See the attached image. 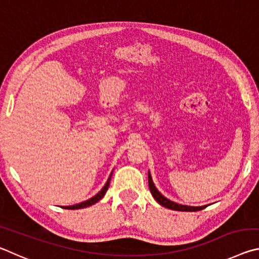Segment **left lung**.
Returning a JSON list of instances; mask_svg holds the SVG:
<instances>
[{"label": "left lung", "mask_w": 259, "mask_h": 259, "mask_svg": "<svg viewBox=\"0 0 259 259\" xmlns=\"http://www.w3.org/2000/svg\"><path fill=\"white\" fill-rule=\"evenodd\" d=\"M148 186H150V191L152 193L153 198L156 200L157 203H160L162 207L171 209V210H177V211H199V210H202L205 205L202 207H192V205H185V204H179L177 202H174V201L166 199L164 195H162L159 192V190L155 187L154 183H153V179L151 176V172L148 171Z\"/></svg>", "instance_id": "8db88e82"}]
</instances>
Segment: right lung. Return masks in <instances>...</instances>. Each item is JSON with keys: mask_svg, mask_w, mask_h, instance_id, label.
Wrapping results in <instances>:
<instances>
[{"mask_svg": "<svg viewBox=\"0 0 259 259\" xmlns=\"http://www.w3.org/2000/svg\"><path fill=\"white\" fill-rule=\"evenodd\" d=\"M112 174H113V171L111 172V175H109V177H108V179H107L106 184H105V185H104V187H103L102 190H100V191L97 193V194H96L95 196H93V198L89 199V200H87V201H83V202H81V203L74 204V205H65V207H63V208H65V209H69V210H75V209H82V208L90 207V205H93V204H95V203H97L98 201H99V200H102V199L104 198V195L106 194V192H107L108 187H109V182H111Z\"/></svg>", "mask_w": 259, "mask_h": 259, "instance_id": "obj_1", "label": "right lung"}]
</instances>
